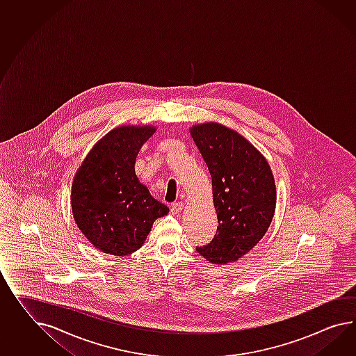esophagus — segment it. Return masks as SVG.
<instances>
[{
    "mask_svg": "<svg viewBox=\"0 0 356 356\" xmlns=\"http://www.w3.org/2000/svg\"><path fill=\"white\" fill-rule=\"evenodd\" d=\"M183 207H184V204H183V202H174V204H172V207H170L172 214H174V216L179 214V213L182 211Z\"/></svg>",
    "mask_w": 356,
    "mask_h": 356,
    "instance_id": "obj_1",
    "label": "esophagus"
}]
</instances>
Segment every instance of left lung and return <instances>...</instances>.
<instances>
[{
	"label": "left lung",
	"instance_id": "left-lung-1",
	"mask_svg": "<svg viewBox=\"0 0 356 356\" xmlns=\"http://www.w3.org/2000/svg\"><path fill=\"white\" fill-rule=\"evenodd\" d=\"M190 134L208 165L218 219L214 238L196 250L211 264L236 262L273 222L274 174L266 157L234 129L211 121L195 124Z\"/></svg>",
	"mask_w": 356,
	"mask_h": 356
}]
</instances>
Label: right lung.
Masks as SVG:
<instances>
[{
  "mask_svg": "<svg viewBox=\"0 0 356 356\" xmlns=\"http://www.w3.org/2000/svg\"><path fill=\"white\" fill-rule=\"evenodd\" d=\"M152 125H122L101 138L73 178L71 209L83 236L103 253L128 255L145 244L169 208L152 197L136 174L139 149Z\"/></svg>",
  "mask_w": 356,
  "mask_h": 356,
  "instance_id": "obj_1",
  "label": "right lung"
}]
</instances>
